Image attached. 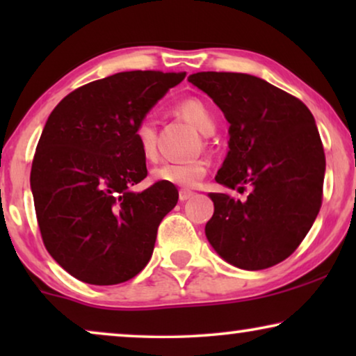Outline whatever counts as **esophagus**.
I'll list each match as a JSON object with an SVG mask.
<instances>
[{"mask_svg": "<svg viewBox=\"0 0 356 356\" xmlns=\"http://www.w3.org/2000/svg\"><path fill=\"white\" fill-rule=\"evenodd\" d=\"M194 196L193 191H189V189H179V201H188V199H191Z\"/></svg>", "mask_w": 356, "mask_h": 356, "instance_id": "esophagus-1", "label": "esophagus"}]
</instances>
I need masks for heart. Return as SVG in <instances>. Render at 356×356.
Here are the masks:
<instances>
[{
    "label": "heart",
    "instance_id": "heart-1",
    "mask_svg": "<svg viewBox=\"0 0 356 356\" xmlns=\"http://www.w3.org/2000/svg\"><path fill=\"white\" fill-rule=\"evenodd\" d=\"M173 113L188 121L204 134L216 129V118L212 111L197 97H188L173 106ZM134 140L139 152L147 162H154L159 155L157 124L152 118H143L134 128ZM209 162L206 159H193L186 162H165L152 170V179L162 184H173L181 188H194L207 175Z\"/></svg>",
    "mask_w": 356,
    "mask_h": 356
}]
</instances>
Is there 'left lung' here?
<instances>
[{
  "instance_id": "8db88e82",
  "label": "left lung",
  "mask_w": 356,
  "mask_h": 356,
  "mask_svg": "<svg viewBox=\"0 0 356 356\" xmlns=\"http://www.w3.org/2000/svg\"><path fill=\"white\" fill-rule=\"evenodd\" d=\"M188 81L211 97L230 123L216 181L246 201L211 193L206 236L230 264L261 270L286 259L313 227L323 204L325 155L303 102L241 72H196Z\"/></svg>"
}]
</instances>
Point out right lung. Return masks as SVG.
Here are the masks:
<instances>
[{
    "label": "right lung",
    "mask_w": 356,
    "mask_h": 356,
    "mask_svg": "<svg viewBox=\"0 0 356 356\" xmlns=\"http://www.w3.org/2000/svg\"><path fill=\"white\" fill-rule=\"evenodd\" d=\"M186 72L126 71L79 87L48 116L31 170L40 235L77 280L115 285L147 266L173 184L131 186L147 177L134 128Z\"/></svg>",
    "instance_id": "add662e5"
}]
</instances>
